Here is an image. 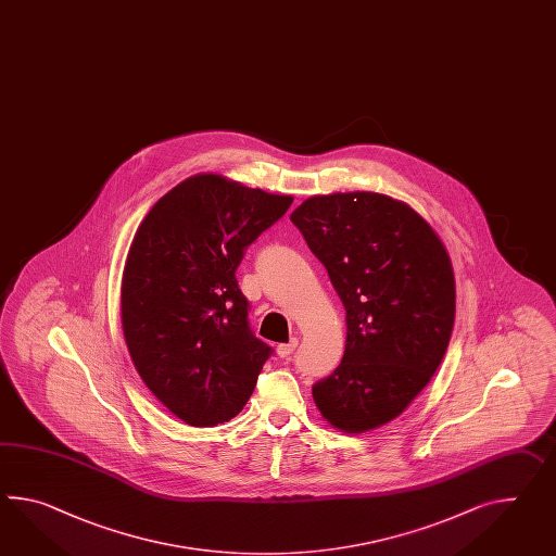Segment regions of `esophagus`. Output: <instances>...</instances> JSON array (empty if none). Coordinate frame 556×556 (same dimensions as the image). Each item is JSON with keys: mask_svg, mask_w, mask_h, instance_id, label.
<instances>
[{"mask_svg": "<svg viewBox=\"0 0 556 556\" xmlns=\"http://www.w3.org/2000/svg\"><path fill=\"white\" fill-rule=\"evenodd\" d=\"M298 343V338H291L289 339V343H281V345H277V353H279L281 357H289L291 353L295 352Z\"/></svg>", "mask_w": 556, "mask_h": 556, "instance_id": "esophagus-1", "label": "esophagus"}]
</instances>
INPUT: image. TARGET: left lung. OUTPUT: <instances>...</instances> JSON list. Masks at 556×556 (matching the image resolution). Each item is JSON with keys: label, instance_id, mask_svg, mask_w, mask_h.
Returning a JSON list of instances; mask_svg holds the SVG:
<instances>
[{"label": "left lung", "instance_id": "left-lung-1", "mask_svg": "<svg viewBox=\"0 0 556 556\" xmlns=\"http://www.w3.org/2000/svg\"><path fill=\"white\" fill-rule=\"evenodd\" d=\"M345 307V352L313 400L331 426L397 418L447 350L456 287L446 249L406 203L378 192L312 197L291 215Z\"/></svg>", "mask_w": 556, "mask_h": 556}]
</instances>
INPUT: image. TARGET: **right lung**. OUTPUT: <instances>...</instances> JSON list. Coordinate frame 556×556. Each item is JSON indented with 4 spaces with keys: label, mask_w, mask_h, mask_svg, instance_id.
I'll list each match as a JSON object with an SVG mask.
<instances>
[{
    "label": "right lung",
    "mask_w": 556,
    "mask_h": 556,
    "mask_svg": "<svg viewBox=\"0 0 556 556\" xmlns=\"http://www.w3.org/2000/svg\"><path fill=\"white\" fill-rule=\"evenodd\" d=\"M291 203L197 175L166 192L136 230L124 267V338L150 392L190 426L235 418L273 355L249 326L235 273Z\"/></svg>",
    "instance_id": "1"
}]
</instances>
